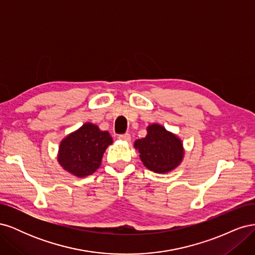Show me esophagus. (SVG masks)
Here are the masks:
<instances>
[{
  "mask_svg": "<svg viewBox=\"0 0 255 255\" xmlns=\"http://www.w3.org/2000/svg\"><path fill=\"white\" fill-rule=\"evenodd\" d=\"M119 139L120 140H125V141H129L130 140V135L128 133H126V134H121L119 135Z\"/></svg>",
  "mask_w": 255,
  "mask_h": 255,
  "instance_id": "obj_1",
  "label": "esophagus"
}]
</instances>
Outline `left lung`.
Returning <instances> with one entry per match:
<instances>
[{
	"mask_svg": "<svg viewBox=\"0 0 255 255\" xmlns=\"http://www.w3.org/2000/svg\"><path fill=\"white\" fill-rule=\"evenodd\" d=\"M143 165L151 171L166 173L179 166L183 158V145L175 135L159 125L148 128V135L135 141Z\"/></svg>",
	"mask_w": 255,
	"mask_h": 255,
	"instance_id": "1",
	"label": "left lung"
}]
</instances>
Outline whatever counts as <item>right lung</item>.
Listing matches in <instances>:
<instances>
[{"label": "right lung", "mask_w": 255, "mask_h": 255, "mask_svg": "<svg viewBox=\"0 0 255 255\" xmlns=\"http://www.w3.org/2000/svg\"><path fill=\"white\" fill-rule=\"evenodd\" d=\"M113 142L109 132L91 123L85 125L61 141L58 161L65 170L76 176L94 173L101 165L103 154Z\"/></svg>", "instance_id": "right-lung-1"}]
</instances>
